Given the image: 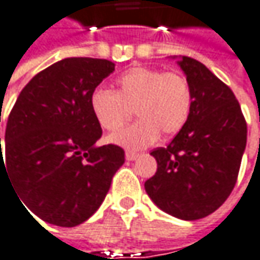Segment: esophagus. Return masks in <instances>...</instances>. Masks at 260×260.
Returning a JSON list of instances; mask_svg holds the SVG:
<instances>
[{"instance_id": "1", "label": "esophagus", "mask_w": 260, "mask_h": 260, "mask_svg": "<svg viewBox=\"0 0 260 260\" xmlns=\"http://www.w3.org/2000/svg\"><path fill=\"white\" fill-rule=\"evenodd\" d=\"M136 158H139V154H136V152H125V159L127 161H135Z\"/></svg>"}]
</instances>
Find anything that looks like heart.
Listing matches in <instances>:
<instances>
[{"instance_id": "obj_1", "label": "heart", "mask_w": 260, "mask_h": 260, "mask_svg": "<svg viewBox=\"0 0 260 260\" xmlns=\"http://www.w3.org/2000/svg\"><path fill=\"white\" fill-rule=\"evenodd\" d=\"M194 106L189 81L179 72L135 66L121 74L115 91L98 88L91 93L90 109L101 127L117 132L130 120L132 111L139 118L109 140L127 149L154 145L159 135L176 136L186 125Z\"/></svg>"}]
</instances>
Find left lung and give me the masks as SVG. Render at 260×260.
Masks as SVG:
<instances>
[{"label":"left lung","instance_id":"obj_1","mask_svg":"<svg viewBox=\"0 0 260 260\" xmlns=\"http://www.w3.org/2000/svg\"><path fill=\"white\" fill-rule=\"evenodd\" d=\"M177 65L194 93L186 125L167 148H157V173L145 191L162 212L197 220L217 210L232 192L247 142V124L232 90L210 69L182 56Z\"/></svg>","mask_w":260,"mask_h":260}]
</instances>
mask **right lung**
Wrapping results in <instances>:
<instances>
[{"label":"right lung","instance_id":"add662e5","mask_svg":"<svg viewBox=\"0 0 260 260\" xmlns=\"http://www.w3.org/2000/svg\"><path fill=\"white\" fill-rule=\"evenodd\" d=\"M114 69L105 59L56 62L23 87L10 112L0 175L6 170L20 204L44 222H85L124 164L122 148L96 146L102 128L90 109L91 93Z\"/></svg>","mask_w":260,"mask_h":260}]
</instances>
